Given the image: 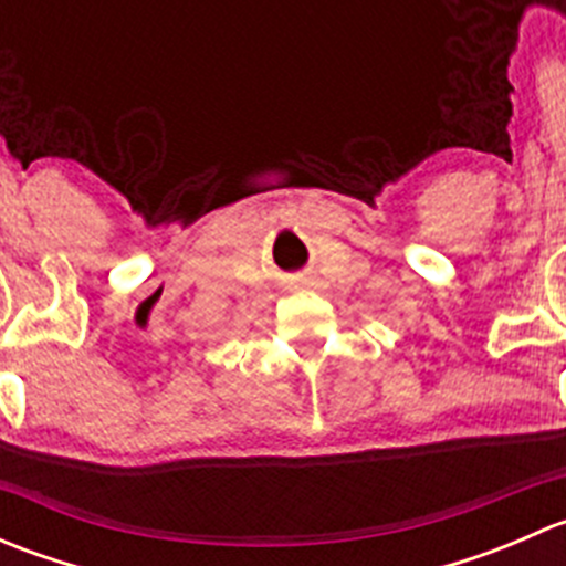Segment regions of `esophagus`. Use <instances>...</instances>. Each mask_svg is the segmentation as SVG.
<instances>
[{
	"instance_id": "esophagus-1",
	"label": "esophagus",
	"mask_w": 566,
	"mask_h": 566,
	"mask_svg": "<svg viewBox=\"0 0 566 566\" xmlns=\"http://www.w3.org/2000/svg\"><path fill=\"white\" fill-rule=\"evenodd\" d=\"M315 284V279L310 276V273H298V276L293 279V290H304V287H312Z\"/></svg>"
}]
</instances>
